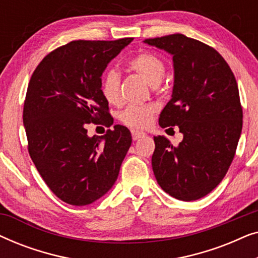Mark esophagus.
<instances>
[{
  "mask_svg": "<svg viewBox=\"0 0 258 258\" xmlns=\"http://www.w3.org/2000/svg\"><path fill=\"white\" fill-rule=\"evenodd\" d=\"M132 136H133L134 141H137V140H140L141 137L146 136V133L139 132V130H132Z\"/></svg>",
  "mask_w": 258,
  "mask_h": 258,
  "instance_id": "obj_1",
  "label": "esophagus"
}]
</instances>
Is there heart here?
I'll use <instances>...</instances> for the list:
<instances>
[{"label": "heart", "mask_w": 258, "mask_h": 258, "mask_svg": "<svg viewBox=\"0 0 258 258\" xmlns=\"http://www.w3.org/2000/svg\"><path fill=\"white\" fill-rule=\"evenodd\" d=\"M129 67L140 74L150 86H157L163 80L165 64L158 56L151 52H141L129 62ZM101 91L109 103L119 102V73L117 69L109 68L103 74L101 81ZM155 112L153 105H128L121 114L119 119L132 128H144L149 124L151 116Z\"/></svg>", "instance_id": "b5f03b06"}]
</instances>
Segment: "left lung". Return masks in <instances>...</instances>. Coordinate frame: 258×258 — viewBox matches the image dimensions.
Listing matches in <instances>:
<instances>
[{
    "instance_id": "8db88e82",
    "label": "left lung",
    "mask_w": 258,
    "mask_h": 258,
    "mask_svg": "<svg viewBox=\"0 0 258 258\" xmlns=\"http://www.w3.org/2000/svg\"><path fill=\"white\" fill-rule=\"evenodd\" d=\"M144 43L172 55L171 100L160 115L162 128L178 126L182 142L155 136L153 170L162 189L175 199H202L220 184L242 132L243 111L230 67L214 48L182 34Z\"/></svg>"
}]
</instances>
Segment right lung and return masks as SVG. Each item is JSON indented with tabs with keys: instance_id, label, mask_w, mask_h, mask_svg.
<instances>
[{
	"instance_id": "1",
	"label": "right lung",
	"mask_w": 258,
	"mask_h": 258,
	"mask_svg": "<svg viewBox=\"0 0 258 258\" xmlns=\"http://www.w3.org/2000/svg\"><path fill=\"white\" fill-rule=\"evenodd\" d=\"M132 41H72L45 56L31 75L23 108L28 151L49 189L72 206L104 196L132 146L123 125L104 136L89 137L87 130L91 122H114L101 76Z\"/></svg>"
}]
</instances>
